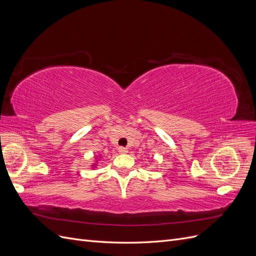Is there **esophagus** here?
<instances>
[{"label":"esophagus","instance_id":"1","mask_svg":"<svg viewBox=\"0 0 256 256\" xmlns=\"http://www.w3.org/2000/svg\"><path fill=\"white\" fill-rule=\"evenodd\" d=\"M118 152L120 154H127L128 150H127V148H125V147H118Z\"/></svg>","mask_w":256,"mask_h":256}]
</instances>
